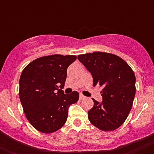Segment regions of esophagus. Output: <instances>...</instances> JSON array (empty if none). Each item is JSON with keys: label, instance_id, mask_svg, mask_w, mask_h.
I'll return each mask as SVG.
<instances>
[{"label": "esophagus", "instance_id": "obj_1", "mask_svg": "<svg viewBox=\"0 0 154 154\" xmlns=\"http://www.w3.org/2000/svg\"><path fill=\"white\" fill-rule=\"evenodd\" d=\"M85 98V96H84L83 95H79V100H83Z\"/></svg>", "mask_w": 154, "mask_h": 154}]
</instances>
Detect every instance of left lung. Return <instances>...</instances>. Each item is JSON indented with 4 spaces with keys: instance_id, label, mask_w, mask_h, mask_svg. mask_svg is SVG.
Here are the masks:
<instances>
[{
    "instance_id": "obj_1",
    "label": "left lung",
    "mask_w": 154,
    "mask_h": 154,
    "mask_svg": "<svg viewBox=\"0 0 154 154\" xmlns=\"http://www.w3.org/2000/svg\"><path fill=\"white\" fill-rule=\"evenodd\" d=\"M77 59L91 72L93 86L103 87V100L93 98L94 105L88 111V119L104 131L119 128L131 110L135 95V76L122 58L103 52L79 55Z\"/></svg>"
}]
</instances>
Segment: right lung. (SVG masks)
Masks as SVG:
<instances>
[{
  "mask_svg": "<svg viewBox=\"0 0 154 154\" xmlns=\"http://www.w3.org/2000/svg\"><path fill=\"white\" fill-rule=\"evenodd\" d=\"M76 56L55 54L38 58L24 69L19 79V98L29 123L38 131L51 133L62 128L68 109L79 93L64 94L67 68Z\"/></svg>",
  "mask_w": 154,
  "mask_h": 154,
  "instance_id": "obj_1",
  "label": "right lung"
}]
</instances>
